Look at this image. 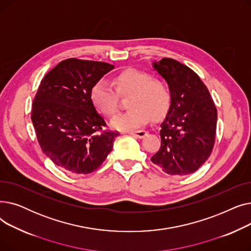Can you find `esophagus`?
I'll use <instances>...</instances> for the list:
<instances>
[{
	"label": "esophagus",
	"mask_w": 251,
	"mask_h": 251,
	"mask_svg": "<svg viewBox=\"0 0 251 251\" xmlns=\"http://www.w3.org/2000/svg\"><path fill=\"white\" fill-rule=\"evenodd\" d=\"M129 134L133 135L134 137H137V138H143L144 136H146L148 134V131L146 130H136V131H130Z\"/></svg>",
	"instance_id": "esophagus-1"
}]
</instances>
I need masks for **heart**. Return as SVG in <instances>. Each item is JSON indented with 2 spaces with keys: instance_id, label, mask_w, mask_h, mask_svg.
Wrapping results in <instances>:
<instances>
[{
  "instance_id": "obj_1",
  "label": "heart",
  "mask_w": 251,
  "mask_h": 251,
  "mask_svg": "<svg viewBox=\"0 0 251 251\" xmlns=\"http://www.w3.org/2000/svg\"><path fill=\"white\" fill-rule=\"evenodd\" d=\"M116 92L103 80L94 83L89 99L95 109L104 117L118 110V97L128 98L126 113L116 116L111 125L118 130H130L146 124L150 118L160 120L169 111L171 95L167 85L157 78L134 68H128L113 77Z\"/></svg>"
}]
</instances>
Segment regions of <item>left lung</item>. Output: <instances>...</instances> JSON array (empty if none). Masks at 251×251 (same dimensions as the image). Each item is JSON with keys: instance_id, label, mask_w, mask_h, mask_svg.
Masks as SVG:
<instances>
[{"instance_id": "left-lung-1", "label": "left lung", "mask_w": 251, "mask_h": 251, "mask_svg": "<svg viewBox=\"0 0 251 251\" xmlns=\"http://www.w3.org/2000/svg\"><path fill=\"white\" fill-rule=\"evenodd\" d=\"M152 66L169 85L171 105L161 124V148L151 160L169 175H189L212 153L217 108L200 76L186 65L163 58Z\"/></svg>"}]
</instances>
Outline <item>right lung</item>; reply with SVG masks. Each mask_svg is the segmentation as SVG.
<instances>
[{
  "instance_id": "obj_1",
  "label": "right lung",
  "mask_w": 251,
  "mask_h": 251,
  "mask_svg": "<svg viewBox=\"0 0 251 251\" xmlns=\"http://www.w3.org/2000/svg\"><path fill=\"white\" fill-rule=\"evenodd\" d=\"M114 67L71 58L60 62L41 81L31 121L43 152L65 172H94L113 149L119 132L102 131L107 124L92 105L89 91Z\"/></svg>"
}]
</instances>
